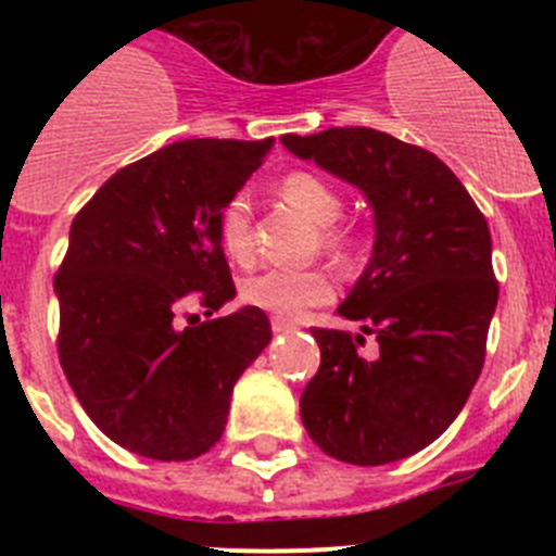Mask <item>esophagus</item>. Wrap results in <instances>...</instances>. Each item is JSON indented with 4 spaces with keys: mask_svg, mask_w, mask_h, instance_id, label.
I'll return each mask as SVG.
<instances>
[{
    "mask_svg": "<svg viewBox=\"0 0 556 556\" xmlns=\"http://www.w3.org/2000/svg\"><path fill=\"white\" fill-rule=\"evenodd\" d=\"M294 328V323H289L287 317H273V331L275 333H287V331H292Z\"/></svg>",
    "mask_w": 556,
    "mask_h": 556,
    "instance_id": "esophagus-1",
    "label": "esophagus"
}]
</instances>
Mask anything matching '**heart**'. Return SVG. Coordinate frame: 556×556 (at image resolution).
Wrapping results in <instances>:
<instances>
[{
  "label": "heart",
  "mask_w": 556,
  "mask_h": 556,
  "mask_svg": "<svg viewBox=\"0 0 556 556\" xmlns=\"http://www.w3.org/2000/svg\"><path fill=\"white\" fill-rule=\"evenodd\" d=\"M278 194L294 211H301L308 223L323 230V244L331 253L345 258L351 250V239L331 228L342 217V194L314 172H289L278 184ZM217 239L223 253L230 262L248 264L253 258V219L244 198H230L217 217ZM333 283L323 269H264L248 278L242 287V298L250 306L273 312L278 317H301L306 308L331 301Z\"/></svg>",
  "instance_id": "b5f03b06"
}]
</instances>
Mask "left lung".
Instances as JSON below:
<instances>
[{
	"label": "left lung",
	"mask_w": 556,
	"mask_h": 556,
	"mask_svg": "<svg viewBox=\"0 0 556 556\" xmlns=\"http://www.w3.org/2000/svg\"><path fill=\"white\" fill-rule=\"evenodd\" d=\"M292 155L356 186L376 223L370 262L342 306L365 337L312 328L320 370L301 395L314 445L348 465H387L424 451L459 415L498 303L488 219L454 172L424 147L372 127L287 132Z\"/></svg>",
	"instance_id": "1"
}]
</instances>
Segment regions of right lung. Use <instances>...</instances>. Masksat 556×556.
I'll return each instance as SVG.
<instances>
[{"label":"right lung","mask_w":556,"mask_h":556,"mask_svg":"<svg viewBox=\"0 0 556 556\" xmlns=\"http://www.w3.org/2000/svg\"><path fill=\"white\" fill-rule=\"evenodd\" d=\"M269 147L175 141L108 178L72 223L58 353L86 415L132 454L186 462L214 448L233 384L273 339L255 306L175 323L191 298L205 314L233 301L217 217Z\"/></svg>","instance_id":"obj_1"}]
</instances>
